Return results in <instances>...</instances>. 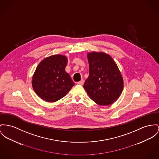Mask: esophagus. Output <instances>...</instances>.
Here are the masks:
<instances>
[{
	"label": "esophagus",
	"instance_id": "obj_1",
	"mask_svg": "<svg viewBox=\"0 0 159 159\" xmlns=\"http://www.w3.org/2000/svg\"><path fill=\"white\" fill-rule=\"evenodd\" d=\"M84 81L83 80H81L80 81H79V82H78L77 83L78 84L80 85H83L84 84Z\"/></svg>",
	"mask_w": 159,
	"mask_h": 159
}]
</instances>
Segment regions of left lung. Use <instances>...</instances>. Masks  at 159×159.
I'll use <instances>...</instances> for the list:
<instances>
[{
	"label": "left lung",
	"instance_id": "8db88e82",
	"mask_svg": "<svg viewBox=\"0 0 159 159\" xmlns=\"http://www.w3.org/2000/svg\"><path fill=\"white\" fill-rule=\"evenodd\" d=\"M89 76L84 88L90 98L100 106L113 103L120 95L123 79L117 65L108 54L92 52L87 54Z\"/></svg>",
	"mask_w": 159,
	"mask_h": 159
}]
</instances>
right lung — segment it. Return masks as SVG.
<instances>
[{
	"label": "right lung",
	"mask_w": 159,
	"mask_h": 159,
	"mask_svg": "<svg viewBox=\"0 0 159 159\" xmlns=\"http://www.w3.org/2000/svg\"><path fill=\"white\" fill-rule=\"evenodd\" d=\"M67 58L54 55L44 59L37 66L32 77L34 90L47 102H55L63 98L75 83L65 71Z\"/></svg>",
	"instance_id": "1"
}]
</instances>
